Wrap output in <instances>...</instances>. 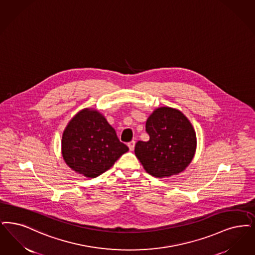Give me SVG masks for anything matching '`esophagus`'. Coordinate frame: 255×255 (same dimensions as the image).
<instances>
[{
    "instance_id": "obj_1",
    "label": "esophagus",
    "mask_w": 255,
    "mask_h": 255,
    "mask_svg": "<svg viewBox=\"0 0 255 255\" xmlns=\"http://www.w3.org/2000/svg\"><path fill=\"white\" fill-rule=\"evenodd\" d=\"M134 144H135V141H134V140H132L131 142L128 143V147H129L130 151H132V150H133V148H134Z\"/></svg>"
}]
</instances>
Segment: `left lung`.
Returning <instances> with one entry per match:
<instances>
[{
	"mask_svg": "<svg viewBox=\"0 0 255 255\" xmlns=\"http://www.w3.org/2000/svg\"><path fill=\"white\" fill-rule=\"evenodd\" d=\"M148 141H137L134 153L144 170L157 178L182 173L196 151L194 127L183 113L162 106L153 110L146 122Z\"/></svg>",
	"mask_w": 255,
	"mask_h": 255,
	"instance_id": "1",
	"label": "left lung"
}]
</instances>
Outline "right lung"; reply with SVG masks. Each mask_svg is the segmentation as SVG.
I'll return each instance as SVG.
<instances>
[{"label": "right lung", "mask_w": 255, "mask_h": 255, "mask_svg": "<svg viewBox=\"0 0 255 255\" xmlns=\"http://www.w3.org/2000/svg\"><path fill=\"white\" fill-rule=\"evenodd\" d=\"M129 151L102 113L84 108L66 125L61 137L64 162L77 173L95 178Z\"/></svg>", "instance_id": "1"}]
</instances>
